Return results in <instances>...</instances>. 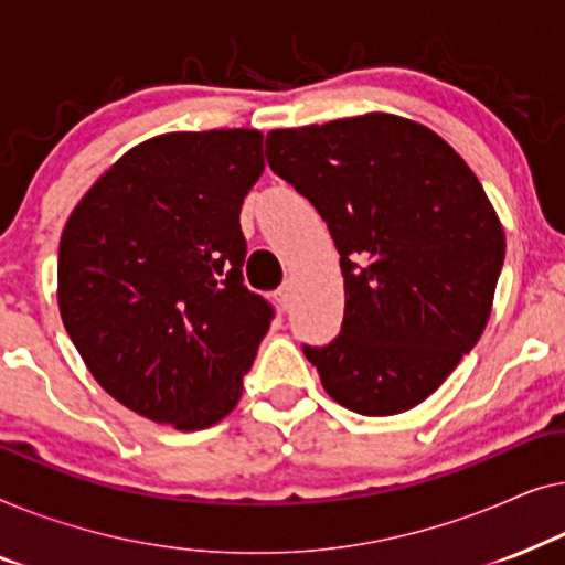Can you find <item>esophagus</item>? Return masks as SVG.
Instances as JSON below:
<instances>
[{
  "label": "esophagus",
  "instance_id": "esophagus-1",
  "mask_svg": "<svg viewBox=\"0 0 565 565\" xmlns=\"http://www.w3.org/2000/svg\"><path fill=\"white\" fill-rule=\"evenodd\" d=\"M276 301H279L281 305V309H289V301H291V289H289V284H281L279 289H276Z\"/></svg>",
  "mask_w": 565,
  "mask_h": 565
}]
</instances>
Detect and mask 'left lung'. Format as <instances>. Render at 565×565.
I'll return each mask as SVG.
<instances>
[{
    "instance_id": "8db88e82",
    "label": "left lung",
    "mask_w": 565,
    "mask_h": 565,
    "mask_svg": "<svg viewBox=\"0 0 565 565\" xmlns=\"http://www.w3.org/2000/svg\"><path fill=\"white\" fill-rule=\"evenodd\" d=\"M266 161L328 222L345 279L330 345H305L324 392L369 417L425 402L479 343L504 230L463 158L430 127L371 113L271 130Z\"/></svg>"
}]
</instances>
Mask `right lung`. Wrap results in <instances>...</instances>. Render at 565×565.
Listing matches in <instances>:
<instances>
[{"label":"right lung","instance_id":"add662e5","mask_svg":"<svg viewBox=\"0 0 565 565\" xmlns=\"http://www.w3.org/2000/svg\"><path fill=\"white\" fill-rule=\"evenodd\" d=\"M260 173L258 130L158 135L102 173L63 227V328L140 417L204 430L241 399L274 320L243 284L241 206Z\"/></svg>","mask_w":565,"mask_h":565}]
</instances>
